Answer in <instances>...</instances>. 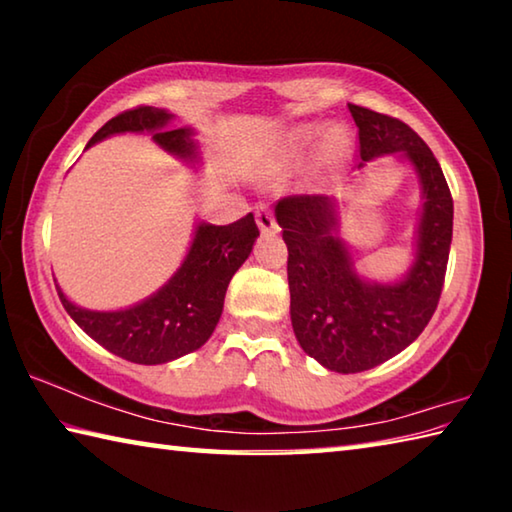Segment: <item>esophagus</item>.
<instances>
[{"label":"esophagus","mask_w":512,"mask_h":512,"mask_svg":"<svg viewBox=\"0 0 512 512\" xmlns=\"http://www.w3.org/2000/svg\"><path fill=\"white\" fill-rule=\"evenodd\" d=\"M257 225H259V230L264 232V235H275L277 230V223H275V219H273V214H271V210H268L266 205H259L257 207Z\"/></svg>","instance_id":"34e87169"}]
</instances>
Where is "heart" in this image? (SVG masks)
I'll list each match as a JSON object with an SVG mask.
<instances>
[{
	"mask_svg": "<svg viewBox=\"0 0 512 512\" xmlns=\"http://www.w3.org/2000/svg\"><path fill=\"white\" fill-rule=\"evenodd\" d=\"M318 137V131L311 126H302L296 128V131L289 133L287 142H284L282 151H280V160L284 164H293L302 160V155L309 151V146L314 144V140ZM348 133L343 128H329L323 137V160H334L348 149Z\"/></svg>",
	"mask_w": 512,
	"mask_h": 512,
	"instance_id": "b5f03b06",
	"label": "heart"
}]
</instances>
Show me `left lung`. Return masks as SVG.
Masks as SVG:
<instances>
[{"label":"left lung","instance_id":"8db88e82","mask_svg":"<svg viewBox=\"0 0 512 512\" xmlns=\"http://www.w3.org/2000/svg\"><path fill=\"white\" fill-rule=\"evenodd\" d=\"M348 108L359 128V169L397 153L418 176L422 207L409 271L395 282H375L357 273L339 237L334 196H287L275 205L289 248L293 332L311 359L343 375L379 366L422 334L443 291L454 225L443 169L420 135L395 117L354 103Z\"/></svg>","mask_w":512,"mask_h":512}]
</instances>
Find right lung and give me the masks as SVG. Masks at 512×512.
<instances>
[{
  "mask_svg": "<svg viewBox=\"0 0 512 512\" xmlns=\"http://www.w3.org/2000/svg\"><path fill=\"white\" fill-rule=\"evenodd\" d=\"M171 121L173 115L164 108L126 110L101 126L85 149L110 135L151 133L153 142L178 160L198 162L194 128H173ZM257 237L253 212L230 225L198 221L183 264L169 282L126 309L92 311L74 305L58 284L56 289L74 323L108 352L142 366H158L185 357L210 339L221 318L232 275L253 253Z\"/></svg>",
  "mask_w": 512,
  "mask_h": 512,
  "instance_id": "right-lung-1",
  "label": "right lung"
}]
</instances>
